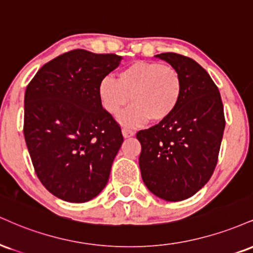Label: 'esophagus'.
<instances>
[{"label": "esophagus", "mask_w": 253, "mask_h": 253, "mask_svg": "<svg viewBox=\"0 0 253 253\" xmlns=\"http://www.w3.org/2000/svg\"><path fill=\"white\" fill-rule=\"evenodd\" d=\"M123 135L125 138H129V136H133L134 135V132H133L132 129H128V128H123Z\"/></svg>", "instance_id": "1"}]
</instances>
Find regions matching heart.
I'll use <instances>...</instances> for the list:
<instances>
[{"label": "heart", "mask_w": 253, "mask_h": 253, "mask_svg": "<svg viewBox=\"0 0 253 253\" xmlns=\"http://www.w3.org/2000/svg\"><path fill=\"white\" fill-rule=\"evenodd\" d=\"M97 93L103 109L113 117L123 111L130 96L133 105L121 114L120 123L141 126L150 119L161 123L174 113L182 95V79L174 67L140 60L124 67L118 80L102 79Z\"/></svg>", "instance_id": "heart-1"}]
</instances>
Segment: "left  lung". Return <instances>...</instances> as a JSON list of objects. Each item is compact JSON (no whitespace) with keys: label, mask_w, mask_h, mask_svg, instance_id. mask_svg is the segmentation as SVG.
Returning <instances> with one entry per match:
<instances>
[{"label":"left lung","mask_w":253,"mask_h":253,"mask_svg":"<svg viewBox=\"0 0 253 253\" xmlns=\"http://www.w3.org/2000/svg\"><path fill=\"white\" fill-rule=\"evenodd\" d=\"M180 73L182 95L171 117L139 130V166L148 190L167 202L192 197L213 174L225 128L224 106L209 73L190 57L156 55Z\"/></svg>","instance_id":"left-lung-1"}]
</instances>
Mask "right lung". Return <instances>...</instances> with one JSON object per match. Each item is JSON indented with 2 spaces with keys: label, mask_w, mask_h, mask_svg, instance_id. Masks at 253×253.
<instances>
[{
  "label": "right lung",
  "mask_w": 253,
  "mask_h": 253,
  "mask_svg": "<svg viewBox=\"0 0 253 253\" xmlns=\"http://www.w3.org/2000/svg\"><path fill=\"white\" fill-rule=\"evenodd\" d=\"M121 59L71 50L41 67L27 86L23 133L29 156L42 185L65 202L86 203L108 181L124 136L97 88Z\"/></svg>",
  "instance_id": "right-lung-1"
}]
</instances>
